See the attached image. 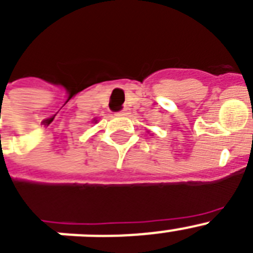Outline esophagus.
<instances>
[{
  "instance_id": "obj_1",
  "label": "esophagus",
  "mask_w": 253,
  "mask_h": 253,
  "mask_svg": "<svg viewBox=\"0 0 253 253\" xmlns=\"http://www.w3.org/2000/svg\"><path fill=\"white\" fill-rule=\"evenodd\" d=\"M116 115H118V116H126V115H129V109H123L122 111H119V113H116Z\"/></svg>"
}]
</instances>
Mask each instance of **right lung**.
<instances>
[{"label": "right lung", "instance_id": "add662e5", "mask_svg": "<svg viewBox=\"0 0 253 253\" xmlns=\"http://www.w3.org/2000/svg\"><path fill=\"white\" fill-rule=\"evenodd\" d=\"M93 122H97V120H96V119H95V120H93Z\"/></svg>", "mask_w": 253, "mask_h": 253}]
</instances>
